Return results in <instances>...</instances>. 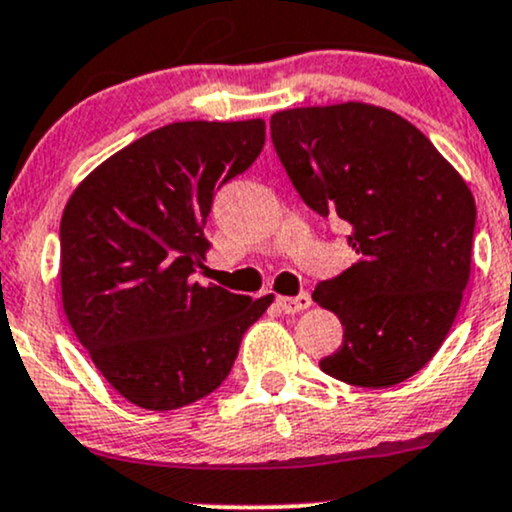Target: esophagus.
I'll return each mask as SVG.
<instances>
[{
  "instance_id": "obj_1",
  "label": "esophagus",
  "mask_w": 512,
  "mask_h": 512,
  "mask_svg": "<svg viewBox=\"0 0 512 512\" xmlns=\"http://www.w3.org/2000/svg\"><path fill=\"white\" fill-rule=\"evenodd\" d=\"M277 306L282 308L284 313L306 311V308L311 306V296H308V294H299V296H279Z\"/></svg>"
}]
</instances>
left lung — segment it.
<instances>
[{"label":"left lung","instance_id":"8db88e82","mask_svg":"<svg viewBox=\"0 0 512 512\" xmlns=\"http://www.w3.org/2000/svg\"><path fill=\"white\" fill-rule=\"evenodd\" d=\"M269 128L308 209L342 218L357 252L313 291L345 328L320 369L364 389L401 384L435 357L462 306L474 196L413 123L381 106H301Z\"/></svg>","mask_w":512,"mask_h":512}]
</instances>
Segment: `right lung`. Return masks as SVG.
<instances>
[{"label":"right lung","instance_id":"add662e5","mask_svg":"<svg viewBox=\"0 0 512 512\" xmlns=\"http://www.w3.org/2000/svg\"><path fill=\"white\" fill-rule=\"evenodd\" d=\"M262 145V119L170 123L101 162L67 201L65 316L104 379L140 408L174 411L216 391L274 299L194 282L213 194Z\"/></svg>","mask_w":512,"mask_h":512}]
</instances>
